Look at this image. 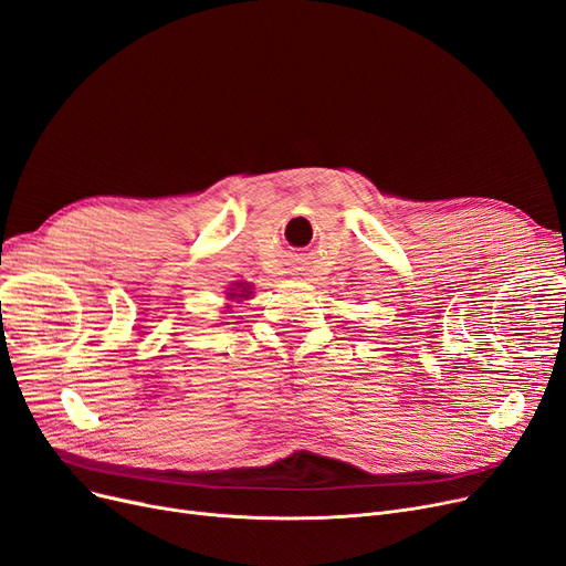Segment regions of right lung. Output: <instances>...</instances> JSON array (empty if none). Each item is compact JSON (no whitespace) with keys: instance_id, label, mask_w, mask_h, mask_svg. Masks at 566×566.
Masks as SVG:
<instances>
[{"instance_id":"1","label":"right lung","mask_w":566,"mask_h":566,"mask_svg":"<svg viewBox=\"0 0 566 566\" xmlns=\"http://www.w3.org/2000/svg\"><path fill=\"white\" fill-rule=\"evenodd\" d=\"M248 293H250V291H248ZM231 296H244V289H242L240 293H235V291H233V293H231Z\"/></svg>"}]
</instances>
